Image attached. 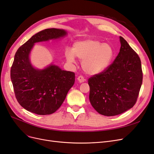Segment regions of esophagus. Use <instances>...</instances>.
<instances>
[{"mask_svg": "<svg viewBox=\"0 0 154 154\" xmlns=\"http://www.w3.org/2000/svg\"><path fill=\"white\" fill-rule=\"evenodd\" d=\"M77 80L80 83H83V82H85V79L83 78L82 76H79L77 78Z\"/></svg>", "mask_w": 154, "mask_h": 154, "instance_id": "esophagus-1", "label": "esophagus"}]
</instances>
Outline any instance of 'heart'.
<instances>
[{
    "instance_id": "1",
    "label": "heart",
    "mask_w": 154,
    "mask_h": 154,
    "mask_svg": "<svg viewBox=\"0 0 154 154\" xmlns=\"http://www.w3.org/2000/svg\"><path fill=\"white\" fill-rule=\"evenodd\" d=\"M65 54L69 62H74L75 57L82 60L83 71L91 75H95L109 67L114 52L109 44L96 39H87L76 42L73 44L72 50L67 49Z\"/></svg>"
}]
</instances>
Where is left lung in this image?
I'll use <instances>...</instances> for the list:
<instances>
[{
  "mask_svg": "<svg viewBox=\"0 0 154 154\" xmlns=\"http://www.w3.org/2000/svg\"><path fill=\"white\" fill-rule=\"evenodd\" d=\"M119 38V53L113 63L88 80L91 103L106 116L119 115L133 107L143 82L140 58L122 36Z\"/></svg>",
  "mask_w": 154,
  "mask_h": 154,
  "instance_id": "left-lung-1",
  "label": "left lung"
}]
</instances>
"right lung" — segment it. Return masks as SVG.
<instances>
[{
	"label": "right lung",
	"mask_w": 154,
	"mask_h": 154,
	"mask_svg": "<svg viewBox=\"0 0 154 154\" xmlns=\"http://www.w3.org/2000/svg\"><path fill=\"white\" fill-rule=\"evenodd\" d=\"M64 29H46L32 36L18 48L11 68V80L16 98L23 108L38 115L51 114L66 99L75 81L73 72L51 64L43 69L32 66L29 54L35 43L66 36Z\"/></svg>",
	"instance_id": "obj_1"
}]
</instances>
